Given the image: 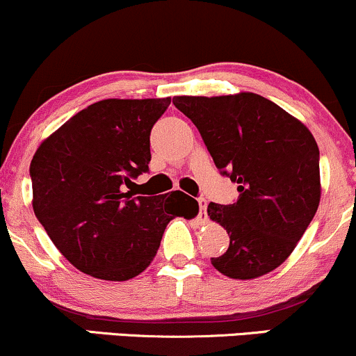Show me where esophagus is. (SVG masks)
Segmentation results:
<instances>
[{
  "label": "esophagus",
  "mask_w": 356,
  "mask_h": 356,
  "mask_svg": "<svg viewBox=\"0 0 356 356\" xmlns=\"http://www.w3.org/2000/svg\"><path fill=\"white\" fill-rule=\"evenodd\" d=\"M197 202H199V218H201V220H206L207 219V212H206V209H207V201L204 197H199L197 199Z\"/></svg>",
  "instance_id": "obj_1"
}]
</instances>
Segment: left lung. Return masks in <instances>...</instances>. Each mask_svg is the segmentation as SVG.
Instances as JSON below:
<instances>
[{
  "instance_id": "8db88e82",
  "label": "left lung",
  "mask_w": 356,
  "mask_h": 356,
  "mask_svg": "<svg viewBox=\"0 0 356 356\" xmlns=\"http://www.w3.org/2000/svg\"><path fill=\"white\" fill-rule=\"evenodd\" d=\"M197 127L220 174L238 184L234 204L207 214L229 234L212 266L232 280H254L283 264L320 204V150L298 118L251 92L174 97Z\"/></svg>"
}]
</instances>
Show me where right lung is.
<instances>
[{
    "label": "right lung",
    "mask_w": 356,
    "mask_h": 356,
    "mask_svg": "<svg viewBox=\"0 0 356 356\" xmlns=\"http://www.w3.org/2000/svg\"><path fill=\"white\" fill-rule=\"evenodd\" d=\"M170 99L92 104L42 142L30 165L33 211L58 251L85 275L127 281L157 254L175 216L199 204L181 191L136 195L149 170L150 130Z\"/></svg>",
    "instance_id": "right-lung-1"
}]
</instances>
